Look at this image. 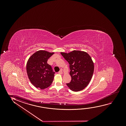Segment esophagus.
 <instances>
[{
  "label": "esophagus",
  "instance_id": "obj_1",
  "mask_svg": "<svg viewBox=\"0 0 126 126\" xmlns=\"http://www.w3.org/2000/svg\"><path fill=\"white\" fill-rule=\"evenodd\" d=\"M59 74H63V72H62V70H61V71H59Z\"/></svg>",
  "mask_w": 126,
  "mask_h": 126
}]
</instances>
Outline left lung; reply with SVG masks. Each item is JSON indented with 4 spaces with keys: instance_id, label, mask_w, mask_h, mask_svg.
<instances>
[{
    "instance_id": "1",
    "label": "left lung",
    "mask_w": 126,
    "mask_h": 126,
    "mask_svg": "<svg viewBox=\"0 0 126 126\" xmlns=\"http://www.w3.org/2000/svg\"><path fill=\"white\" fill-rule=\"evenodd\" d=\"M61 54L70 64L71 80L70 83H66L67 86L73 91L83 90L90 83L94 72L91 58L86 52L78 50Z\"/></svg>"
}]
</instances>
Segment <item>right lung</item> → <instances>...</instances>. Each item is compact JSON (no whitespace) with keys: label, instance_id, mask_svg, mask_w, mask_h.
Here are the masks:
<instances>
[{"label":"right lung","instance_id":"1","mask_svg":"<svg viewBox=\"0 0 126 126\" xmlns=\"http://www.w3.org/2000/svg\"><path fill=\"white\" fill-rule=\"evenodd\" d=\"M54 52L39 50L31 55L27 63V72L31 83L43 90L48 87L53 80L54 74L47 61Z\"/></svg>","mask_w":126,"mask_h":126}]
</instances>
